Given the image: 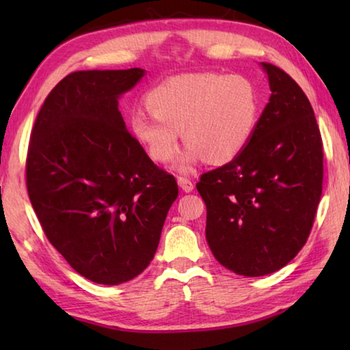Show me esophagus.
Returning a JSON list of instances; mask_svg holds the SVG:
<instances>
[{"label": "esophagus", "mask_w": 350, "mask_h": 350, "mask_svg": "<svg viewBox=\"0 0 350 350\" xmlns=\"http://www.w3.org/2000/svg\"><path fill=\"white\" fill-rule=\"evenodd\" d=\"M177 183H179V187H180L185 193L193 191V188H194V183L191 182V179H188V177H185V176L177 177Z\"/></svg>", "instance_id": "34e87169"}]
</instances>
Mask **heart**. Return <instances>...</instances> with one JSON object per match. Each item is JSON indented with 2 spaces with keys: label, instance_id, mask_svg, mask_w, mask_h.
<instances>
[{
  "label": "heart",
  "instance_id": "1",
  "mask_svg": "<svg viewBox=\"0 0 350 350\" xmlns=\"http://www.w3.org/2000/svg\"><path fill=\"white\" fill-rule=\"evenodd\" d=\"M150 112L131 117L133 133L157 163H168L180 148L182 171L208 159L222 165L234 161L256 133L260 100L253 83L242 75L182 74L159 83L145 97Z\"/></svg>",
  "mask_w": 350,
  "mask_h": 350
}]
</instances>
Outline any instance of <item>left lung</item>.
Returning <instances> with one entry per match:
<instances>
[{
    "instance_id": "8db88e82",
    "label": "left lung",
    "mask_w": 350,
    "mask_h": 350,
    "mask_svg": "<svg viewBox=\"0 0 350 350\" xmlns=\"http://www.w3.org/2000/svg\"><path fill=\"white\" fill-rule=\"evenodd\" d=\"M262 68L271 96L250 144L196 183L210 250L242 276L273 273L298 254L323 191V140L309 98L282 69Z\"/></svg>"
}]
</instances>
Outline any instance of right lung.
I'll return each mask as SVG.
<instances>
[{
    "label": "right lung",
    "instance_id": "right-lung-1",
    "mask_svg": "<svg viewBox=\"0 0 350 350\" xmlns=\"http://www.w3.org/2000/svg\"><path fill=\"white\" fill-rule=\"evenodd\" d=\"M145 70H77L46 97L26 157V185L46 238L75 271L126 282L154 258L179 194L118 111Z\"/></svg>",
    "mask_w": 350,
    "mask_h": 350
}]
</instances>
